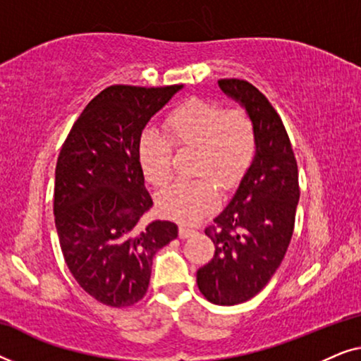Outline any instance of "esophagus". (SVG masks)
Instances as JSON below:
<instances>
[{"instance_id":"obj_1","label":"esophagus","mask_w":361,"mask_h":361,"mask_svg":"<svg viewBox=\"0 0 361 361\" xmlns=\"http://www.w3.org/2000/svg\"><path fill=\"white\" fill-rule=\"evenodd\" d=\"M194 233H195V230L187 228V226H179V238H182V240L190 238V236Z\"/></svg>"}]
</instances>
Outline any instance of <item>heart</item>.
Instances as JSON below:
<instances>
[{"label":"heart","instance_id":"1","mask_svg":"<svg viewBox=\"0 0 361 361\" xmlns=\"http://www.w3.org/2000/svg\"><path fill=\"white\" fill-rule=\"evenodd\" d=\"M167 140L154 130L140 137L137 157L146 180L164 187L172 179L177 151H195L194 174L200 179L179 182L162 192L157 207L172 220L194 224L219 202L221 190L233 189L256 154V128L240 108L225 110L220 103L192 100L171 111L166 120Z\"/></svg>","mask_w":361,"mask_h":361}]
</instances>
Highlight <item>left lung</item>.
Returning a JSON list of instances; mask_svg holds the SVG:
<instances>
[{"label": "left lung", "mask_w": 361, "mask_h": 361, "mask_svg": "<svg viewBox=\"0 0 361 361\" xmlns=\"http://www.w3.org/2000/svg\"><path fill=\"white\" fill-rule=\"evenodd\" d=\"M219 87L253 120L256 154L228 205L205 230L215 255L197 271V286L210 302L235 305L255 298L284 259L294 230L299 177L289 136L268 98L238 78H224Z\"/></svg>", "instance_id": "obj_1"}]
</instances>
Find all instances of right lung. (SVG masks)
<instances>
[{"label":"right lung","mask_w":361,"mask_h":361,"mask_svg":"<svg viewBox=\"0 0 361 361\" xmlns=\"http://www.w3.org/2000/svg\"><path fill=\"white\" fill-rule=\"evenodd\" d=\"M184 85H113L73 123L56 166L54 215L63 259L98 302L128 307L145 298L152 258L177 238L152 207L137 145L147 121Z\"/></svg>","instance_id":"1"}]
</instances>
